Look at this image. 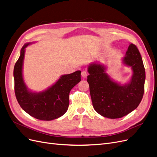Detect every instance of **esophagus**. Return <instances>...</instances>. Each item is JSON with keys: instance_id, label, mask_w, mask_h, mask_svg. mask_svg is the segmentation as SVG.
<instances>
[{"instance_id": "esophagus-1", "label": "esophagus", "mask_w": 157, "mask_h": 157, "mask_svg": "<svg viewBox=\"0 0 157 157\" xmlns=\"http://www.w3.org/2000/svg\"><path fill=\"white\" fill-rule=\"evenodd\" d=\"M87 75H88V73H87V72H86V71H83V72H82V77H83V78H87Z\"/></svg>"}]
</instances>
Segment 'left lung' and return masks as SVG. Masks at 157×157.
I'll list each match as a JSON object with an SVG mask.
<instances>
[{
  "instance_id": "left-lung-1",
  "label": "left lung",
  "mask_w": 157,
  "mask_h": 157,
  "mask_svg": "<svg viewBox=\"0 0 157 157\" xmlns=\"http://www.w3.org/2000/svg\"><path fill=\"white\" fill-rule=\"evenodd\" d=\"M123 62L133 72L130 81L124 85L113 81L105 72V66L98 62L91 63L88 67L87 82L93 108L104 117H123L137 108L143 98L145 68L134 44L129 45Z\"/></svg>"
}]
</instances>
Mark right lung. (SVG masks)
I'll use <instances>...</instances> for the list:
<instances>
[{"label": "right lung", "mask_w": 157, "mask_h": 157, "mask_svg": "<svg viewBox=\"0 0 157 157\" xmlns=\"http://www.w3.org/2000/svg\"><path fill=\"white\" fill-rule=\"evenodd\" d=\"M31 43L25 44L14 66V89L19 104L32 117L42 121H52L63 115L68 110L70 90L81 81V71L63 75L52 87L42 92L30 90L23 77V64L25 48Z\"/></svg>", "instance_id": "add662e5"}]
</instances>
